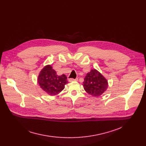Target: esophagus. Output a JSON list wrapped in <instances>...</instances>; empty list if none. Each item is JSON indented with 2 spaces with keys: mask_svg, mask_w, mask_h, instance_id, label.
I'll return each instance as SVG.
<instances>
[{
  "mask_svg": "<svg viewBox=\"0 0 146 146\" xmlns=\"http://www.w3.org/2000/svg\"><path fill=\"white\" fill-rule=\"evenodd\" d=\"M77 81H78V78H75V79H74V78H69V81H70V82Z\"/></svg>",
  "mask_w": 146,
  "mask_h": 146,
  "instance_id": "obj_1",
  "label": "esophagus"
}]
</instances>
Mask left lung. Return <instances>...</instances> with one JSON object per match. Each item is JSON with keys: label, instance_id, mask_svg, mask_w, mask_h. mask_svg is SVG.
I'll return each mask as SVG.
<instances>
[{"label": "left lung", "instance_id": "8db88e82", "mask_svg": "<svg viewBox=\"0 0 146 146\" xmlns=\"http://www.w3.org/2000/svg\"><path fill=\"white\" fill-rule=\"evenodd\" d=\"M82 85L88 94L98 97L106 91L108 82L100 72L96 69H93L87 74Z\"/></svg>", "mask_w": 146, "mask_h": 146}]
</instances>
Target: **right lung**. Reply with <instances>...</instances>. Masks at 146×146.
Returning a JSON list of instances; mask_svg holds the SVG:
<instances>
[{
	"label": "right lung",
	"mask_w": 146,
	"mask_h": 146,
	"mask_svg": "<svg viewBox=\"0 0 146 146\" xmlns=\"http://www.w3.org/2000/svg\"><path fill=\"white\" fill-rule=\"evenodd\" d=\"M37 82L41 88L50 95H56L65 88L68 84L65 74L58 76L51 65L43 68L39 73Z\"/></svg>",
	"instance_id": "obj_1"
}]
</instances>
